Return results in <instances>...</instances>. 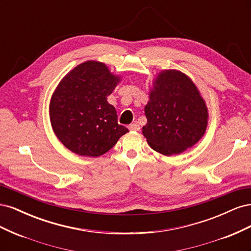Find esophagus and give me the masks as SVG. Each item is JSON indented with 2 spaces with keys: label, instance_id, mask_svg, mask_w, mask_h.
I'll list each match as a JSON object with an SVG mask.
<instances>
[{
  "label": "esophagus",
  "instance_id": "1",
  "mask_svg": "<svg viewBox=\"0 0 251 251\" xmlns=\"http://www.w3.org/2000/svg\"><path fill=\"white\" fill-rule=\"evenodd\" d=\"M128 128H130L131 131H139L140 130V126L137 124H132V125L128 126Z\"/></svg>",
  "mask_w": 251,
  "mask_h": 251
}]
</instances>
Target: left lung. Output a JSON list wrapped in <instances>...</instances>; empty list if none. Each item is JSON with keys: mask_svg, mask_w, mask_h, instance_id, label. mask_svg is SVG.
Masks as SVG:
<instances>
[{"mask_svg": "<svg viewBox=\"0 0 251 251\" xmlns=\"http://www.w3.org/2000/svg\"><path fill=\"white\" fill-rule=\"evenodd\" d=\"M144 113L148 123L142 134L151 149L165 156L192 148L207 127L208 111L198 88L177 70L158 74Z\"/></svg>", "mask_w": 251, "mask_h": 251, "instance_id": "8db88e82", "label": "left lung"}]
</instances>
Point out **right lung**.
Returning a JSON list of instances; mask_svg holds the SVG:
<instances>
[{
    "label": "right lung",
    "instance_id": "obj_1",
    "mask_svg": "<svg viewBox=\"0 0 251 251\" xmlns=\"http://www.w3.org/2000/svg\"><path fill=\"white\" fill-rule=\"evenodd\" d=\"M119 81L104 64L88 60L59 82L50 101V121L68 150L80 156H101L128 132L118 125L116 110L107 101Z\"/></svg>",
    "mask_w": 251,
    "mask_h": 251
}]
</instances>
